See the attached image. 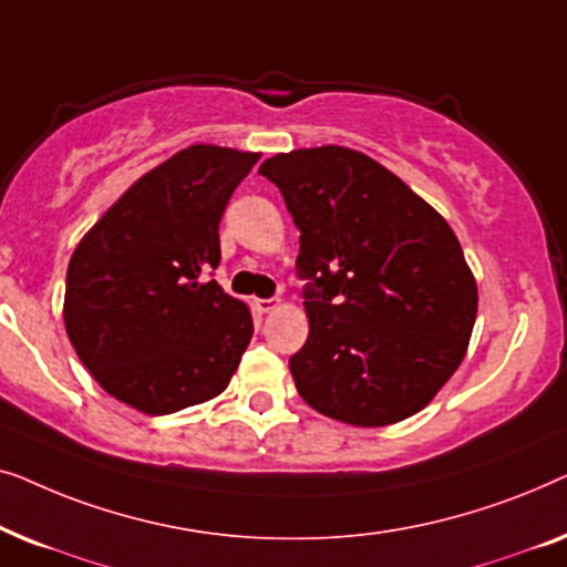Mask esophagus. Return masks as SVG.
<instances>
[{
    "instance_id": "esophagus-1",
    "label": "esophagus",
    "mask_w": 567,
    "mask_h": 567,
    "mask_svg": "<svg viewBox=\"0 0 567 567\" xmlns=\"http://www.w3.org/2000/svg\"><path fill=\"white\" fill-rule=\"evenodd\" d=\"M255 307H258V312H270L276 307V299H255Z\"/></svg>"
}]
</instances>
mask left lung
<instances>
[{
    "label": "left lung",
    "instance_id": "1",
    "mask_svg": "<svg viewBox=\"0 0 567 567\" xmlns=\"http://www.w3.org/2000/svg\"><path fill=\"white\" fill-rule=\"evenodd\" d=\"M260 175L299 229L309 317L289 359L299 394L367 429L405 421L467 351L477 286L460 239L398 175L346 146L276 154Z\"/></svg>",
    "mask_w": 567,
    "mask_h": 567
}]
</instances>
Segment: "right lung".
<instances>
[{"label":"right lung","mask_w":567,"mask_h":567,"mask_svg":"<svg viewBox=\"0 0 567 567\" xmlns=\"http://www.w3.org/2000/svg\"><path fill=\"white\" fill-rule=\"evenodd\" d=\"M258 159L188 146L131 185L76 245L66 332L115 400L167 415L227 390L252 317L206 274L221 260L224 208Z\"/></svg>","instance_id":"add662e5"}]
</instances>
